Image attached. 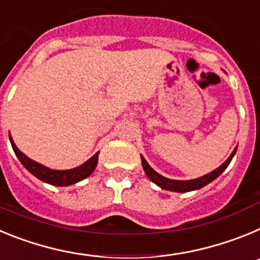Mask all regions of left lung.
I'll list each match as a JSON object with an SVG mask.
<instances>
[{
  "label": "left lung",
  "instance_id": "1",
  "mask_svg": "<svg viewBox=\"0 0 260 260\" xmlns=\"http://www.w3.org/2000/svg\"><path fill=\"white\" fill-rule=\"evenodd\" d=\"M237 151V147L234 148V151L232 152V155L229 156L228 160L224 162L222 165H220L217 169H215L211 173L206 174V176L201 177V178H197V180H190V181H177V180H169V178H165V177L160 176L157 172H155L152 168L148 165V162L146 161V158L143 156L142 157V165H143V169L146 172L147 177L152 181L153 183H156L157 186H160L161 189L164 190H169V191H176V192H187V191H192V190H198L202 189L203 186L208 185L210 182H212L213 180H216L222 172L226 169L229 164H231L232 158H233L234 153Z\"/></svg>",
  "mask_w": 260,
  "mask_h": 260
}]
</instances>
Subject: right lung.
<instances>
[{
	"mask_svg": "<svg viewBox=\"0 0 260 260\" xmlns=\"http://www.w3.org/2000/svg\"><path fill=\"white\" fill-rule=\"evenodd\" d=\"M10 142L14 152H15L17 157L19 158V161L22 162L23 167L26 168L29 173L34 174L36 178H39L43 182L50 183V185L69 186L73 185V183L79 182V181L84 180V178H87L89 174L92 173L95 171L96 165H98L99 152L95 153L89 160H87L84 164H82L78 168H74V169H69V171H53V169H49V168L44 167V165L34 161L29 157H27L24 153L20 152L17 148V146H15V143L13 142V138L11 137Z\"/></svg>",
	"mask_w": 260,
	"mask_h": 260,
	"instance_id": "obj_1",
	"label": "right lung"
}]
</instances>
